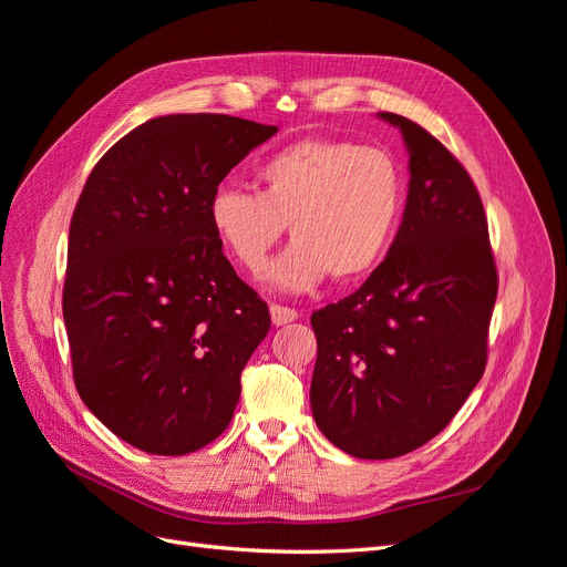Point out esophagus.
Returning <instances> with one entry per match:
<instances>
[{
	"instance_id": "obj_1",
	"label": "esophagus",
	"mask_w": 567,
	"mask_h": 567,
	"mask_svg": "<svg viewBox=\"0 0 567 567\" xmlns=\"http://www.w3.org/2000/svg\"><path fill=\"white\" fill-rule=\"evenodd\" d=\"M269 312H271V323L274 326H284V323H290V321L298 319V310H293V307L277 305V302L269 307Z\"/></svg>"
}]
</instances>
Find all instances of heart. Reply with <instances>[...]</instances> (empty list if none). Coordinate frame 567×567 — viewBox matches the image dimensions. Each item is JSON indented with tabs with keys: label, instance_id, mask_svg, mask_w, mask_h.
<instances>
[{
	"label": "heart",
	"instance_id": "heart-1",
	"mask_svg": "<svg viewBox=\"0 0 567 567\" xmlns=\"http://www.w3.org/2000/svg\"><path fill=\"white\" fill-rule=\"evenodd\" d=\"M262 188L221 184L208 217L238 267L257 271L286 227L293 238L265 281L305 293L326 277L338 284L364 279L398 238L406 182L388 151L346 140H302L257 167Z\"/></svg>",
	"mask_w": 567,
	"mask_h": 567
}]
</instances>
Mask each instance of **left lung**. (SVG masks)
<instances>
[{
    "mask_svg": "<svg viewBox=\"0 0 567 567\" xmlns=\"http://www.w3.org/2000/svg\"><path fill=\"white\" fill-rule=\"evenodd\" d=\"M379 115L409 151L402 225L362 288L312 315V414L357 458L414 452L456 416L485 373L499 288L466 167L409 117Z\"/></svg>",
    "mask_w": 567,
    "mask_h": 567,
    "instance_id": "left-lung-1",
    "label": "left lung"
}]
</instances>
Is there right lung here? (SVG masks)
<instances>
[{
	"label": "right lung",
	"instance_id": "right-lung-1",
	"mask_svg": "<svg viewBox=\"0 0 567 567\" xmlns=\"http://www.w3.org/2000/svg\"><path fill=\"white\" fill-rule=\"evenodd\" d=\"M277 132L219 113L153 117L82 188L63 286L73 379L92 414L136 450L196 452L234 416L271 319L221 252L208 205Z\"/></svg>",
	"mask_w": 567,
	"mask_h": 567
}]
</instances>
